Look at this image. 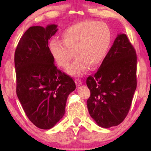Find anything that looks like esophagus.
<instances>
[{
	"label": "esophagus",
	"instance_id": "obj_1",
	"mask_svg": "<svg viewBox=\"0 0 151 151\" xmlns=\"http://www.w3.org/2000/svg\"><path fill=\"white\" fill-rule=\"evenodd\" d=\"M76 84H77L78 86L81 85V84H82V81L80 80H79V79H76Z\"/></svg>",
	"mask_w": 151,
	"mask_h": 151
}]
</instances>
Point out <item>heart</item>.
Segmentation results:
<instances>
[{
    "label": "heart",
    "instance_id": "obj_1",
    "mask_svg": "<svg viewBox=\"0 0 151 151\" xmlns=\"http://www.w3.org/2000/svg\"><path fill=\"white\" fill-rule=\"evenodd\" d=\"M63 40L53 39L49 50L55 62L68 67L76 54L78 58L67 69L70 75L83 76L91 67L100 65L110 49L112 34L106 23L97 20H84L64 31Z\"/></svg>",
    "mask_w": 151,
    "mask_h": 151
}]
</instances>
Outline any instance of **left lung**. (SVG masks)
Here are the masks:
<instances>
[{
    "mask_svg": "<svg viewBox=\"0 0 151 151\" xmlns=\"http://www.w3.org/2000/svg\"><path fill=\"white\" fill-rule=\"evenodd\" d=\"M137 55L127 35L119 34L94 76L86 80L91 91L87 108L99 127L122 122L137 87Z\"/></svg>",
    "mask_w": 151,
    "mask_h": 151,
    "instance_id": "1",
    "label": "left lung"
}]
</instances>
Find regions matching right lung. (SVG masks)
Segmentation results:
<instances>
[{"label":"right lung","instance_id":"add662e5","mask_svg":"<svg viewBox=\"0 0 151 151\" xmlns=\"http://www.w3.org/2000/svg\"><path fill=\"white\" fill-rule=\"evenodd\" d=\"M58 25L31 27L24 32L14 55L16 94L29 120L39 129L54 127L65 113L73 80L54 65L49 40Z\"/></svg>","mask_w":151,"mask_h":151}]
</instances>
